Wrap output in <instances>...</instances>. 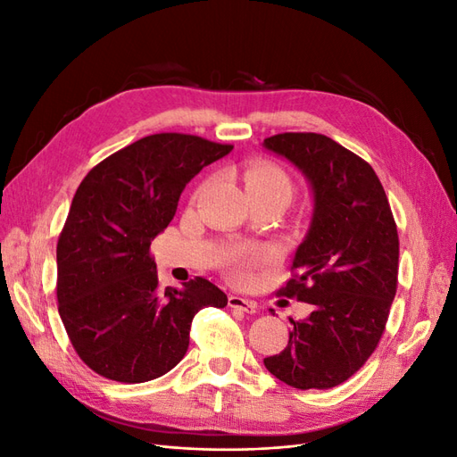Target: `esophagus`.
Listing matches in <instances>:
<instances>
[{
  "mask_svg": "<svg viewBox=\"0 0 457 457\" xmlns=\"http://www.w3.org/2000/svg\"><path fill=\"white\" fill-rule=\"evenodd\" d=\"M228 307H230V309H240V311H244V312H247V314H253V312L257 311V305H255L253 301L244 299V297H240V295H230V297H228Z\"/></svg>",
  "mask_w": 457,
  "mask_h": 457,
  "instance_id": "34e87169",
  "label": "esophagus"
}]
</instances>
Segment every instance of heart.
<instances>
[{
	"mask_svg": "<svg viewBox=\"0 0 457 457\" xmlns=\"http://www.w3.org/2000/svg\"><path fill=\"white\" fill-rule=\"evenodd\" d=\"M244 187L247 195L255 192H287L292 190L289 179L276 163L270 162H255L244 171ZM232 272L237 276H244L247 272V259L237 257L232 261Z\"/></svg>",
	"mask_w": 457,
	"mask_h": 457,
	"instance_id": "b5f03b06",
	"label": "heart"
}]
</instances>
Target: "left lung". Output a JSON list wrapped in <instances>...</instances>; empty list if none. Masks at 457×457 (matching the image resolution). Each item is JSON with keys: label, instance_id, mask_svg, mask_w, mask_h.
Segmentation results:
<instances>
[{"label": "left lung", "instance_id": "left-lung-1", "mask_svg": "<svg viewBox=\"0 0 457 457\" xmlns=\"http://www.w3.org/2000/svg\"><path fill=\"white\" fill-rule=\"evenodd\" d=\"M262 148L305 175L312 215L280 295L312 305L265 368L289 386L329 389L376 351L396 294L398 232L371 165L318 133H280Z\"/></svg>", "mask_w": 457, "mask_h": 457}]
</instances>
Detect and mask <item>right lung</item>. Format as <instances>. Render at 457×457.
I'll return each mask as SVG.
<instances>
[{
    "instance_id": "obj_1",
    "label": "right lung",
    "mask_w": 457,
    "mask_h": 457,
    "mask_svg": "<svg viewBox=\"0 0 457 457\" xmlns=\"http://www.w3.org/2000/svg\"><path fill=\"white\" fill-rule=\"evenodd\" d=\"M230 150L195 135H148L78 187L57 244V299L76 353L99 376H163L183 361L195 314L227 307V295L200 276L162 292L148 250L190 179Z\"/></svg>"
}]
</instances>
